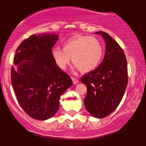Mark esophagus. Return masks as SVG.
Masks as SVG:
<instances>
[{
	"mask_svg": "<svg viewBox=\"0 0 146 146\" xmlns=\"http://www.w3.org/2000/svg\"><path fill=\"white\" fill-rule=\"evenodd\" d=\"M71 79H72V80H73V84H74V85H76V84L78 83V82H79V80H78L77 78H76L72 77Z\"/></svg>",
	"mask_w": 146,
	"mask_h": 146,
	"instance_id": "1",
	"label": "esophagus"
}]
</instances>
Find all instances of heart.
Returning <instances> with one entry per match:
<instances>
[{"label": "heart", "mask_w": 146, "mask_h": 146, "mask_svg": "<svg viewBox=\"0 0 146 146\" xmlns=\"http://www.w3.org/2000/svg\"><path fill=\"white\" fill-rule=\"evenodd\" d=\"M104 47L98 38L90 36H76L66 42L64 49L54 47L51 56L56 66L65 70L70 61L82 73L95 70L100 63Z\"/></svg>", "instance_id": "obj_1"}]
</instances>
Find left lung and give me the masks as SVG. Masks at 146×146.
I'll return each mask as SVG.
<instances>
[{
	"instance_id": "obj_1",
	"label": "left lung",
	"mask_w": 146,
	"mask_h": 146,
	"mask_svg": "<svg viewBox=\"0 0 146 146\" xmlns=\"http://www.w3.org/2000/svg\"><path fill=\"white\" fill-rule=\"evenodd\" d=\"M102 35L106 43L104 59L92 71L82 76L87 87L84 104L88 112L96 118H104L114 111L121 101L128 83L127 61L121 46L110 35Z\"/></svg>"
}]
</instances>
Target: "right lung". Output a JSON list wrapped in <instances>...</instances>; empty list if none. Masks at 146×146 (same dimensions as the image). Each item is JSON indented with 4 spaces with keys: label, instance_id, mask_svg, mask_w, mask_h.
Here are the masks:
<instances>
[{
    "label": "right lung",
    "instance_id": "1",
    "mask_svg": "<svg viewBox=\"0 0 146 146\" xmlns=\"http://www.w3.org/2000/svg\"><path fill=\"white\" fill-rule=\"evenodd\" d=\"M58 39L54 34L32 35L17 47L14 57L12 86L23 110L37 120L52 117L59 109L61 95L73 85L51 56Z\"/></svg>",
    "mask_w": 146,
    "mask_h": 146
}]
</instances>
